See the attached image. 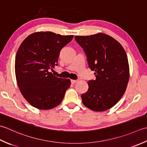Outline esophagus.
<instances>
[{
  "instance_id": "1",
  "label": "esophagus",
  "mask_w": 147,
  "mask_h": 147,
  "mask_svg": "<svg viewBox=\"0 0 147 147\" xmlns=\"http://www.w3.org/2000/svg\"><path fill=\"white\" fill-rule=\"evenodd\" d=\"M78 82V80H71V84H75Z\"/></svg>"
}]
</instances>
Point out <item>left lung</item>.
<instances>
[{"mask_svg":"<svg viewBox=\"0 0 147 147\" xmlns=\"http://www.w3.org/2000/svg\"><path fill=\"white\" fill-rule=\"evenodd\" d=\"M75 39L96 77L88 81V91L81 95L82 103L93 111H105L121 100L126 89L129 78L126 53L118 41L103 33L76 36Z\"/></svg>","mask_w":147,"mask_h":147,"instance_id":"left-lung-1","label":"left lung"}]
</instances>
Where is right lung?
Segmentation results:
<instances>
[{
	"mask_svg": "<svg viewBox=\"0 0 147 147\" xmlns=\"http://www.w3.org/2000/svg\"><path fill=\"white\" fill-rule=\"evenodd\" d=\"M73 37L40 32L28 35L21 44L15 58V74L21 92L32 106L49 110L62 101L70 80L57 77L50 70L58 65L59 52Z\"/></svg>",
	"mask_w": 147,
	"mask_h": 147,
	"instance_id": "add662e5",
	"label": "right lung"
}]
</instances>
